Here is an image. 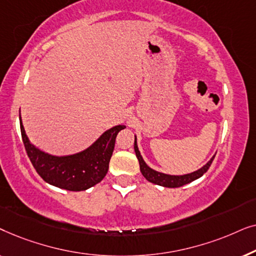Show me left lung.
I'll return each instance as SVG.
<instances>
[{
    "label": "left lung",
    "mask_w": 256,
    "mask_h": 256,
    "mask_svg": "<svg viewBox=\"0 0 256 256\" xmlns=\"http://www.w3.org/2000/svg\"><path fill=\"white\" fill-rule=\"evenodd\" d=\"M134 149H135L136 157H138V163H140V169H141V172L143 176L146 177V180H149L150 183L160 185V186H164V188H180V186H183L185 184L191 183V182H194V180H198L199 177H202V174L208 170V168L211 166V164L213 162V158H214V156H213L204 166L200 168V169L197 171H194V172L183 174V176H171V174L157 172V171L150 169V168L146 166V162L142 158L141 154L138 152V143H136V138L134 142Z\"/></svg>",
    "instance_id": "1"
}]
</instances>
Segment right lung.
<instances>
[{
    "instance_id": "right-lung-1",
    "label": "right lung",
    "mask_w": 256,
    "mask_h": 256,
    "mask_svg": "<svg viewBox=\"0 0 256 256\" xmlns=\"http://www.w3.org/2000/svg\"><path fill=\"white\" fill-rule=\"evenodd\" d=\"M20 134L26 152L37 174L54 186L68 191H84L100 183L106 176L113 155L115 138L124 126L104 132L90 148L70 156H52L31 144L20 118Z\"/></svg>"
}]
</instances>
